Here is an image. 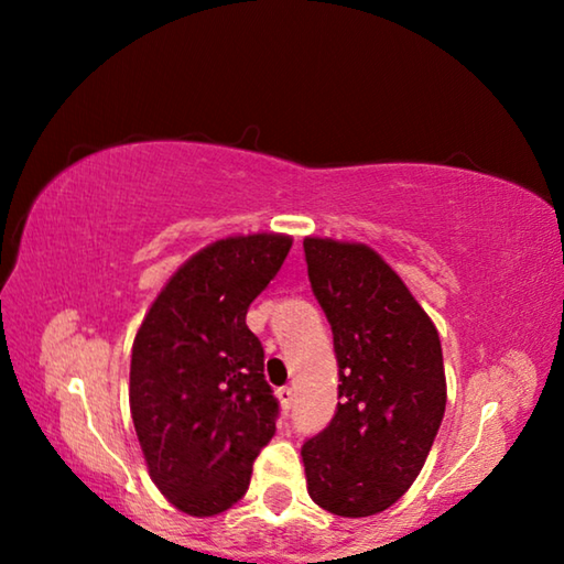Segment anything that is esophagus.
<instances>
[{
  "label": "esophagus",
  "instance_id": "obj_1",
  "mask_svg": "<svg viewBox=\"0 0 564 564\" xmlns=\"http://www.w3.org/2000/svg\"><path fill=\"white\" fill-rule=\"evenodd\" d=\"M275 395H279V403H281V408L285 410V413H289L291 410V405H293V388L291 386H283V388H279L275 390Z\"/></svg>",
  "mask_w": 564,
  "mask_h": 564
}]
</instances>
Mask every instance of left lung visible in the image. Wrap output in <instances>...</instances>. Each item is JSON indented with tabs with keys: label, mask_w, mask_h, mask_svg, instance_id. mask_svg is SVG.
Instances as JSON below:
<instances>
[{
	"label": "left lung",
	"mask_w": 564,
	"mask_h": 564,
	"mask_svg": "<svg viewBox=\"0 0 564 564\" xmlns=\"http://www.w3.org/2000/svg\"><path fill=\"white\" fill-rule=\"evenodd\" d=\"M303 251L340 378L336 415L301 447L305 482L323 510L368 518L403 498L443 423L441 338L373 248L308 236Z\"/></svg>",
	"instance_id": "1"
}]
</instances>
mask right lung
<instances>
[{"mask_svg":"<svg viewBox=\"0 0 564 564\" xmlns=\"http://www.w3.org/2000/svg\"><path fill=\"white\" fill-rule=\"evenodd\" d=\"M283 234L228 236L191 256L133 338L129 405L151 480L176 510L212 518L243 498L279 400L246 326L291 251Z\"/></svg>","mask_w":564,"mask_h":564,"instance_id":"right-lung-1","label":"right lung"}]
</instances>
